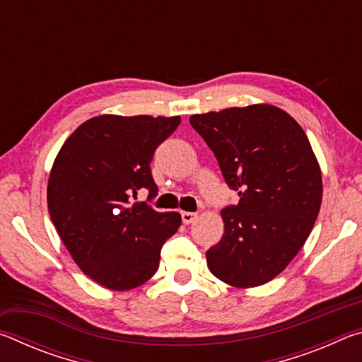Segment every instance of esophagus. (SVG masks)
Wrapping results in <instances>:
<instances>
[{"instance_id":"obj_1","label":"esophagus","mask_w":362,"mask_h":362,"mask_svg":"<svg viewBox=\"0 0 362 362\" xmlns=\"http://www.w3.org/2000/svg\"><path fill=\"white\" fill-rule=\"evenodd\" d=\"M196 218H198V214H194V212H182V220H183V223H185V225L193 223Z\"/></svg>"}]
</instances>
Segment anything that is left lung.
<instances>
[{"instance_id":"8db88e82","label":"left lung","mask_w":362,"mask_h":362,"mask_svg":"<svg viewBox=\"0 0 362 362\" xmlns=\"http://www.w3.org/2000/svg\"><path fill=\"white\" fill-rule=\"evenodd\" d=\"M189 124L240 196L220 212L225 231L206 252L207 267L233 287L265 284L302 249L320 214L322 177L310 140L267 103L193 115Z\"/></svg>"}]
</instances>
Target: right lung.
<instances>
[{"instance_id":"right-lung-1","label":"right lung","mask_w":362,"mask_h":362,"mask_svg":"<svg viewBox=\"0 0 362 362\" xmlns=\"http://www.w3.org/2000/svg\"><path fill=\"white\" fill-rule=\"evenodd\" d=\"M180 116L100 115L65 140L47 182V209L60 240L84 274L129 291L156 273L161 247L179 230V212L137 199L158 194L150 163Z\"/></svg>"}]
</instances>
